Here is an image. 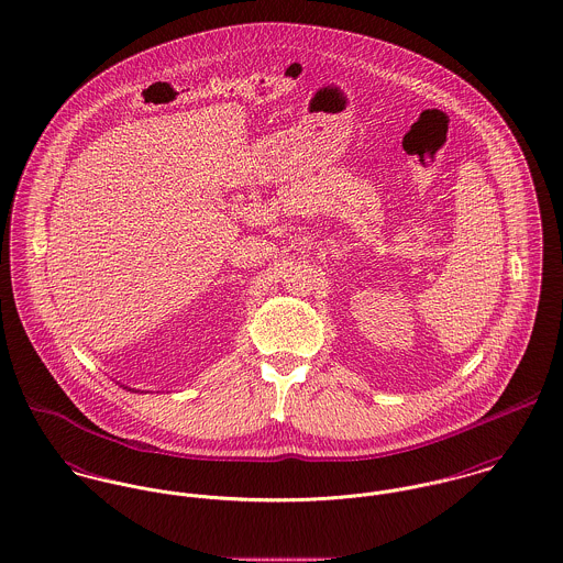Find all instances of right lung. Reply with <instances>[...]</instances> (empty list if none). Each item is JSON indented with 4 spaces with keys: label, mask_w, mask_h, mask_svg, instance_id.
<instances>
[{
    "label": "right lung",
    "mask_w": 563,
    "mask_h": 563,
    "mask_svg": "<svg viewBox=\"0 0 563 563\" xmlns=\"http://www.w3.org/2000/svg\"><path fill=\"white\" fill-rule=\"evenodd\" d=\"M129 391H131V389H129Z\"/></svg>",
    "instance_id": "obj_1"
}]
</instances>
